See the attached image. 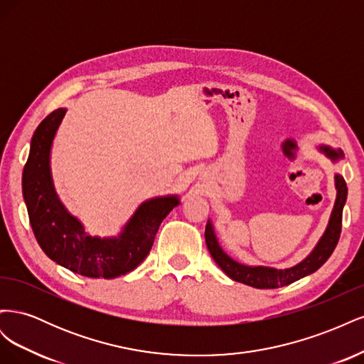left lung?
<instances>
[{
    "label": "left lung",
    "instance_id": "left-lung-1",
    "mask_svg": "<svg viewBox=\"0 0 364 364\" xmlns=\"http://www.w3.org/2000/svg\"><path fill=\"white\" fill-rule=\"evenodd\" d=\"M321 150L326 153V156L331 158L333 161L343 158V151L341 150H333L325 146H322ZM336 188H337V199H336L333 214H331V218H329V223L323 237L321 238V241H318L316 249L310 253V255H308L302 262L296 264L294 267L278 270L272 267L243 266V264L229 258L222 250V247L218 246L213 226L209 222L205 229V240H206L208 250L211 253L214 261L220 266V269H222L228 277L232 278L234 281L243 282L255 289H279V287H284V285L293 284L294 281L306 277V274H311L318 267H322L326 262V259L331 257V253L334 252L338 243V238L341 234V214H343V206L348 196L346 182L338 174L336 176Z\"/></svg>",
    "mask_w": 364,
    "mask_h": 364
}]
</instances>
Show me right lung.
<instances>
[{
    "label": "right lung",
    "instance_id": "1",
    "mask_svg": "<svg viewBox=\"0 0 364 364\" xmlns=\"http://www.w3.org/2000/svg\"><path fill=\"white\" fill-rule=\"evenodd\" d=\"M56 109L42 119L31 138L23 171V194L30 225L41 249L62 267L87 278L112 279L138 267L149 255L162 220L179 205L176 196L142 203L117 238L86 235L79 220L67 213L53 188L50 149L65 117Z\"/></svg>",
    "mask_w": 364,
    "mask_h": 364
}]
</instances>
